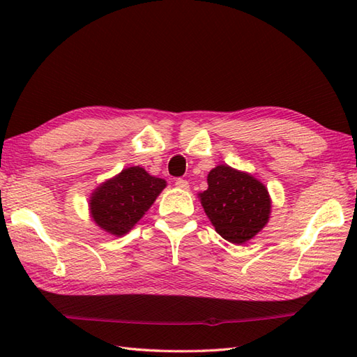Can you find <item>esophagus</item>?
I'll use <instances>...</instances> for the list:
<instances>
[{"mask_svg": "<svg viewBox=\"0 0 357 357\" xmlns=\"http://www.w3.org/2000/svg\"><path fill=\"white\" fill-rule=\"evenodd\" d=\"M174 185H176L178 188H181V190H188V181H185V179H176V183H174Z\"/></svg>", "mask_w": 357, "mask_h": 357, "instance_id": "esophagus-1", "label": "esophagus"}]
</instances>
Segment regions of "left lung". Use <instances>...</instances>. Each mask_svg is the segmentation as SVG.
Returning <instances> with one entry per match:
<instances>
[{
    "label": "left lung",
    "mask_w": 357,
    "mask_h": 357,
    "mask_svg": "<svg viewBox=\"0 0 357 357\" xmlns=\"http://www.w3.org/2000/svg\"><path fill=\"white\" fill-rule=\"evenodd\" d=\"M207 184V190L198 195L199 201L225 241L242 245L268 224L270 193L253 174L221 164L208 172Z\"/></svg>",
    "instance_id": "obj_1"
}]
</instances>
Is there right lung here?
Segmentation results:
<instances>
[{
	"label": "right lung",
	"mask_w": 357,
	"mask_h": 357,
	"mask_svg": "<svg viewBox=\"0 0 357 357\" xmlns=\"http://www.w3.org/2000/svg\"><path fill=\"white\" fill-rule=\"evenodd\" d=\"M165 185V179L151 176L139 165L127 167L90 195V218L112 236H124L153 206Z\"/></svg>",
	"instance_id": "right-lung-1"
}]
</instances>
